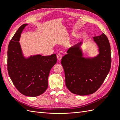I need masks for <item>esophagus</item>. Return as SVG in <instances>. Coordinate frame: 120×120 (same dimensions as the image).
Listing matches in <instances>:
<instances>
[{
	"instance_id": "1",
	"label": "esophagus",
	"mask_w": 120,
	"mask_h": 120,
	"mask_svg": "<svg viewBox=\"0 0 120 120\" xmlns=\"http://www.w3.org/2000/svg\"><path fill=\"white\" fill-rule=\"evenodd\" d=\"M56 57H57V59L58 60H60L61 59V58H62V56H61V54L58 53V54H57Z\"/></svg>"
}]
</instances>
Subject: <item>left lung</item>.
<instances>
[{"instance_id":"1","label":"left lung","mask_w":120,"mask_h":120,"mask_svg":"<svg viewBox=\"0 0 120 120\" xmlns=\"http://www.w3.org/2000/svg\"><path fill=\"white\" fill-rule=\"evenodd\" d=\"M99 54L92 59H85L79 42L69 49L62 57L61 64L65 74L67 88L76 95L85 96L96 92L103 84L111 66L110 45L104 33L94 37Z\"/></svg>"}]
</instances>
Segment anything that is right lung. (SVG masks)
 <instances>
[{
    "label": "right lung",
    "instance_id": "1",
    "mask_svg": "<svg viewBox=\"0 0 120 120\" xmlns=\"http://www.w3.org/2000/svg\"><path fill=\"white\" fill-rule=\"evenodd\" d=\"M27 24L18 29L10 41L8 51V70L13 85L22 95L37 97L48 87L49 71L56 63V54L49 56L36 55L26 59L19 42L21 32Z\"/></svg>",
    "mask_w": 120,
    "mask_h": 120
}]
</instances>
